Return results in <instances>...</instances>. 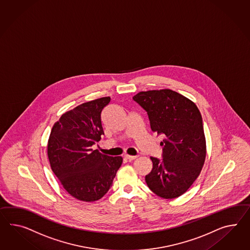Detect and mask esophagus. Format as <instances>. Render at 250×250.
I'll return each mask as SVG.
<instances>
[{
    "mask_svg": "<svg viewBox=\"0 0 250 250\" xmlns=\"http://www.w3.org/2000/svg\"><path fill=\"white\" fill-rule=\"evenodd\" d=\"M124 158L125 159H127L128 160H133L135 159H137V156H130V155H128V154H126L125 156H124Z\"/></svg>",
    "mask_w": 250,
    "mask_h": 250,
    "instance_id": "34e87169",
    "label": "esophagus"
}]
</instances>
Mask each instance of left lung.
Returning <instances> with one entry per match:
<instances>
[{"mask_svg":"<svg viewBox=\"0 0 250 250\" xmlns=\"http://www.w3.org/2000/svg\"><path fill=\"white\" fill-rule=\"evenodd\" d=\"M147 111L150 128L163 135L162 159L151 157L145 177L149 189L163 199L181 196L199 177L206 158L202 117L188 98L171 90L141 91L133 97Z\"/></svg>","mask_w":250,"mask_h":250,"instance_id":"obj_1","label":"left lung"}]
</instances>
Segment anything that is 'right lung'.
<instances>
[{"label":"right lung","mask_w":250,"mask_h":250,"mask_svg":"<svg viewBox=\"0 0 250 250\" xmlns=\"http://www.w3.org/2000/svg\"><path fill=\"white\" fill-rule=\"evenodd\" d=\"M109 97L83 103L54 123L48 141L51 169L65 190L86 202L102 199L112 186L122 157H109L91 147L104 135L101 114Z\"/></svg>","instance_id":"obj_1"}]
</instances>
